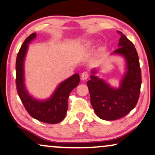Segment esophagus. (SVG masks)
<instances>
[{
  "label": "esophagus",
  "mask_w": 155,
  "mask_h": 155,
  "mask_svg": "<svg viewBox=\"0 0 155 155\" xmlns=\"http://www.w3.org/2000/svg\"><path fill=\"white\" fill-rule=\"evenodd\" d=\"M88 72L86 71H84L83 73H82L81 74V80H83V81H85V80H86L88 78Z\"/></svg>",
  "instance_id": "esophagus-1"
}]
</instances>
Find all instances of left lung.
I'll return each mask as SVG.
<instances>
[{"mask_svg": "<svg viewBox=\"0 0 155 155\" xmlns=\"http://www.w3.org/2000/svg\"><path fill=\"white\" fill-rule=\"evenodd\" d=\"M118 49L111 54L120 55L125 61V71L118 88L112 87L96 76V69L91 70L87 86L93 108L101 119L115 120L121 118L135 108L141 87V70L137 52L133 42L121 32Z\"/></svg>", "mask_w": 155, "mask_h": 155, "instance_id": "left-lung-1", "label": "left lung"}]
</instances>
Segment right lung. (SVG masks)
<instances>
[{
	"label": "right lung",
	"mask_w": 155,
	"mask_h": 155,
	"mask_svg": "<svg viewBox=\"0 0 155 155\" xmlns=\"http://www.w3.org/2000/svg\"><path fill=\"white\" fill-rule=\"evenodd\" d=\"M36 32L25 39L16 59V86L19 97L26 110L32 117L41 122L56 124L62 121L68 108V98L74 88L79 85V74H75L57 86L49 98L39 100L29 94L25 84L24 63L29 44L36 38Z\"/></svg>",
	"instance_id": "add662e5"
}]
</instances>
